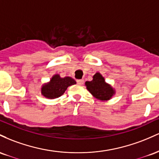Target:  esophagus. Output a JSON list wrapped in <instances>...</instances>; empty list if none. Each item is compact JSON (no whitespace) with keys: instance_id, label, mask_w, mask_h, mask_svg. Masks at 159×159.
Listing matches in <instances>:
<instances>
[{"instance_id":"obj_1","label":"esophagus","mask_w":159,"mask_h":159,"mask_svg":"<svg viewBox=\"0 0 159 159\" xmlns=\"http://www.w3.org/2000/svg\"><path fill=\"white\" fill-rule=\"evenodd\" d=\"M76 83H77V84H79V85H83V83H84V80H83V79L77 80H76Z\"/></svg>"}]
</instances>
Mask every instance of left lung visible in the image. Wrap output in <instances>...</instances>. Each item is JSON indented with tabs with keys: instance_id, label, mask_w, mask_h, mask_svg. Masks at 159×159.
I'll return each mask as SVG.
<instances>
[{
	"instance_id": "1",
	"label": "left lung",
	"mask_w": 159,
	"mask_h": 159,
	"mask_svg": "<svg viewBox=\"0 0 159 159\" xmlns=\"http://www.w3.org/2000/svg\"><path fill=\"white\" fill-rule=\"evenodd\" d=\"M85 85L94 97L101 101L110 99L114 94L113 89L110 85L105 83L104 79L99 73L94 75L92 81L85 82Z\"/></svg>"
}]
</instances>
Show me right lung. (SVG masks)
<instances>
[{
  "label": "right lung",
  "mask_w": 159,
  "mask_h": 159,
  "mask_svg": "<svg viewBox=\"0 0 159 159\" xmlns=\"http://www.w3.org/2000/svg\"><path fill=\"white\" fill-rule=\"evenodd\" d=\"M76 81L70 76L61 78L59 75L52 76L48 84L42 87V94L47 98H56L64 94L67 88L70 85L76 84Z\"/></svg>",
  "instance_id": "1"
}]
</instances>
